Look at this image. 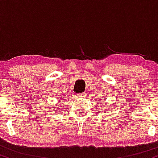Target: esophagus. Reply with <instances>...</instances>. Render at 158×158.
I'll return each mask as SVG.
<instances>
[{"label": "esophagus", "instance_id": "1", "mask_svg": "<svg viewBox=\"0 0 158 158\" xmlns=\"http://www.w3.org/2000/svg\"><path fill=\"white\" fill-rule=\"evenodd\" d=\"M76 95H77V97H78V98H83V97H84L85 93H79V94H76Z\"/></svg>", "mask_w": 158, "mask_h": 158}]
</instances>
